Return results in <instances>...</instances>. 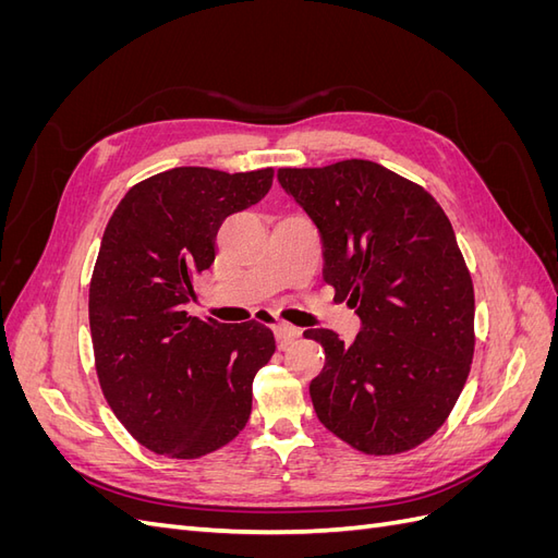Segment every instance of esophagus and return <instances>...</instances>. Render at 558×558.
I'll list each match as a JSON object with an SVG mask.
<instances>
[{
  "label": "esophagus",
  "mask_w": 558,
  "mask_h": 558,
  "mask_svg": "<svg viewBox=\"0 0 558 558\" xmlns=\"http://www.w3.org/2000/svg\"><path fill=\"white\" fill-rule=\"evenodd\" d=\"M275 335H277V344H279L281 349H286L291 342L298 340V337H300V328H295V326H291V324H286V320H279V324L275 326Z\"/></svg>",
  "instance_id": "obj_1"
}]
</instances>
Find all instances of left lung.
<instances>
[{
	"instance_id": "8db88e82",
	"label": "left lung",
	"mask_w": 558,
	"mask_h": 558,
	"mask_svg": "<svg viewBox=\"0 0 558 558\" xmlns=\"http://www.w3.org/2000/svg\"><path fill=\"white\" fill-rule=\"evenodd\" d=\"M279 183L324 240V279L363 320L326 351L310 396L320 424L367 456L410 451L449 418L475 353V289L447 214L373 160L281 167Z\"/></svg>"
}]
</instances>
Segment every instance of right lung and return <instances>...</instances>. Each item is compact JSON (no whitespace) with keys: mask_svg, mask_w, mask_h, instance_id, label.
Wrapping results in <instances>:
<instances>
[{"mask_svg":"<svg viewBox=\"0 0 558 558\" xmlns=\"http://www.w3.org/2000/svg\"><path fill=\"white\" fill-rule=\"evenodd\" d=\"M272 179V167H174L134 183L109 218L88 300L97 379L125 430L167 459L232 442L251 416L253 377L277 349L258 320L185 312L226 216L256 205Z\"/></svg>","mask_w":558,"mask_h":558,"instance_id":"right-lung-1","label":"right lung"}]
</instances>
